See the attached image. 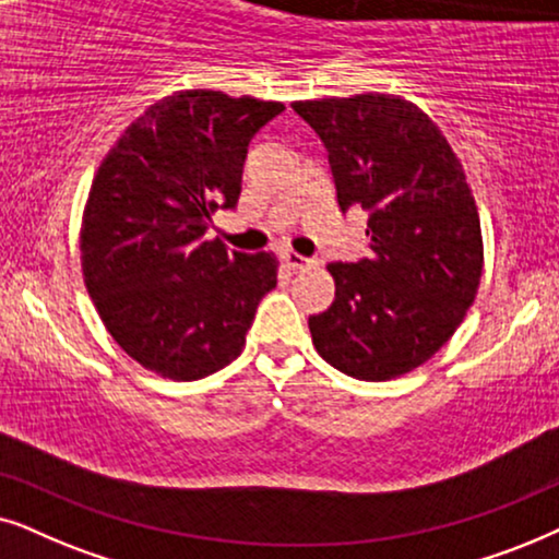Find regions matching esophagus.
Instances as JSON below:
<instances>
[{
  "label": "esophagus",
  "mask_w": 559,
  "mask_h": 559,
  "mask_svg": "<svg viewBox=\"0 0 559 559\" xmlns=\"http://www.w3.org/2000/svg\"><path fill=\"white\" fill-rule=\"evenodd\" d=\"M281 260H284V265L292 267V271H304V267L314 265V260L304 258V255H299V252H294V250L281 252Z\"/></svg>",
  "instance_id": "obj_1"
}]
</instances>
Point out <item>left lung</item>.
Returning <instances> with one entry per match:
<instances>
[{
    "label": "left lung",
    "mask_w": 559,
    "mask_h": 559,
    "mask_svg": "<svg viewBox=\"0 0 559 559\" xmlns=\"http://www.w3.org/2000/svg\"><path fill=\"white\" fill-rule=\"evenodd\" d=\"M326 147L342 212H368L370 255L330 263L334 301L309 317L317 353L357 381H391L448 342L478 294L480 219L457 155L393 94L294 102Z\"/></svg>",
    "instance_id": "1"
}]
</instances>
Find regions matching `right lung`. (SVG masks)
Here are the masks:
<instances>
[{
    "label": "right lung",
    "mask_w": 559,
    "mask_h": 559,
    "mask_svg": "<svg viewBox=\"0 0 559 559\" xmlns=\"http://www.w3.org/2000/svg\"><path fill=\"white\" fill-rule=\"evenodd\" d=\"M286 107L191 88L155 102L96 170L81 222V271L104 326L132 360L199 381L245 347L275 288L271 252L206 240L235 210L248 145Z\"/></svg>",
    "instance_id": "add662e5"
}]
</instances>
